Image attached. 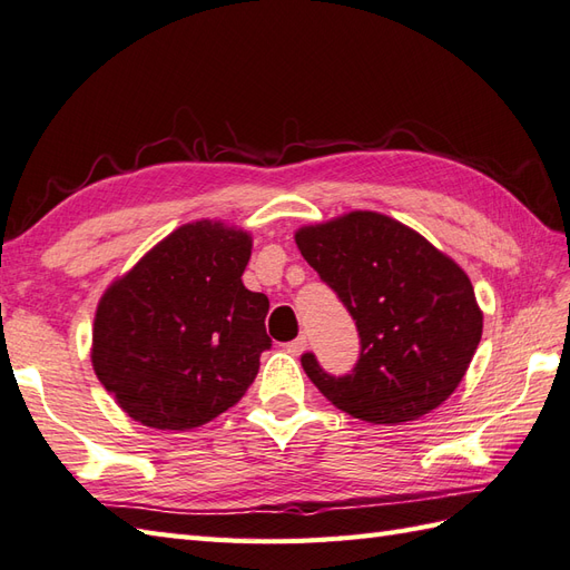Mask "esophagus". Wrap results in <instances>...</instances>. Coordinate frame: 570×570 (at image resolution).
<instances>
[{"label":"esophagus","instance_id":"1","mask_svg":"<svg viewBox=\"0 0 570 570\" xmlns=\"http://www.w3.org/2000/svg\"><path fill=\"white\" fill-rule=\"evenodd\" d=\"M305 346H308V340H305V337H296L294 342L286 344V352H288L291 356H301V354L305 352Z\"/></svg>","mask_w":570,"mask_h":570}]
</instances>
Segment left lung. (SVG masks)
<instances>
[{"instance_id": "8db88e82", "label": "left lung", "mask_w": 570, "mask_h": 570, "mask_svg": "<svg viewBox=\"0 0 570 570\" xmlns=\"http://www.w3.org/2000/svg\"><path fill=\"white\" fill-rule=\"evenodd\" d=\"M305 262L356 320L361 352L346 375L315 354L301 366L354 419L402 424L443 404L464 377L484 327L470 276L416 230L352 212L296 233Z\"/></svg>"}]
</instances>
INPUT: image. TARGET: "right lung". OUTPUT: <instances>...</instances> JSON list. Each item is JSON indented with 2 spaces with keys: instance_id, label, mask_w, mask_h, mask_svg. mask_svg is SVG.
<instances>
[{
  "instance_id": "right-lung-1",
  "label": "right lung",
  "mask_w": 570,
  "mask_h": 570,
  "mask_svg": "<svg viewBox=\"0 0 570 570\" xmlns=\"http://www.w3.org/2000/svg\"><path fill=\"white\" fill-rule=\"evenodd\" d=\"M250 250L245 230L187 224L100 298L94 371L139 424L197 429L253 385L272 340L267 296L240 279Z\"/></svg>"
}]
</instances>
